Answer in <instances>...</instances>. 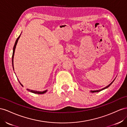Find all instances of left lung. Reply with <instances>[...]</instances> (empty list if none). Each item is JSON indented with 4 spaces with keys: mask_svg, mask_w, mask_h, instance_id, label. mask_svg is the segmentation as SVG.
I'll return each instance as SVG.
<instances>
[{
    "mask_svg": "<svg viewBox=\"0 0 127 127\" xmlns=\"http://www.w3.org/2000/svg\"><path fill=\"white\" fill-rule=\"evenodd\" d=\"M115 80V79H114ZM114 80L113 81H112L111 83V84H110V85H108L107 86H106V87H105V88H103V89H101V90H94V91H91V92L92 93H97V92H100V91H101V90H104V89H106V88H108V87H109L112 84V83H113V81H114Z\"/></svg>",
    "mask_w": 127,
    "mask_h": 127,
    "instance_id": "obj_1",
    "label": "left lung"
}]
</instances>
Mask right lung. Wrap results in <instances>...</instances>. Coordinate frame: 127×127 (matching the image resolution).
I'll return each mask as SVG.
<instances>
[{"label": "right lung", "mask_w": 127, "mask_h": 127, "mask_svg": "<svg viewBox=\"0 0 127 127\" xmlns=\"http://www.w3.org/2000/svg\"><path fill=\"white\" fill-rule=\"evenodd\" d=\"M20 35L19 36V37L17 38V39H16V42L15 43V45H14V48H13V55H12V64H13V69H14V66H13V59H14V53H15V48H16V44L17 43V41H18V40H19V39L20 38ZM20 82V81H19ZM20 84H21V85L22 86H23V85H22L21 83L20 82ZM27 90H28V91L30 92L31 93H34V94H44L45 93L47 90H45V91H43V92H37V91H35V90H30V89H27Z\"/></svg>", "instance_id": "right-lung-1"}]
</instances>
